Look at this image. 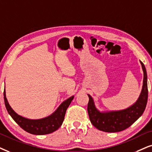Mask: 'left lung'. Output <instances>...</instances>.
<instances>
[{
	"instance_id": "8db88e82",
	"label": "left lung",
	"mask_w": 152,
	"mask_h": 152,
	"mask_svg": "<svg viewBox=\"0 0 152 152\" xmlns=\"http://www.w3.org/2000/svg\"><path fill=\"white\" fill-rule=\"evenodd\" d=\"M144 73L143 85L137 100L128 108L121 110L100 111L95 106L93 97L88 95V113L92 124L99 130L107 132L122 131L129 128L143 114L148 99L147 75L145 65L140 62Z\"/></svg>"
}]
</instances>
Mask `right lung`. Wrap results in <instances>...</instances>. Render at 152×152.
<instances>
[{
	"label": "right lung",
	"instance_id": "1",
	"mask_svg": "<svg viewBox=\"0 0 152 152\" xmlns=\"http://www.w3.org/2000/svg\"><path fill=\"white\" fill-rule=\"evenodd\" d=\"M3 95H4L5 107L8 114L10 115L13 120L25 131L37 135L52 133L62 126L64 121L66 109L74 97V96L73 95L69 98L64 100L59 105L58 108L48 116L39 119H30L17 114L12 109L6 98L5 88Z\"/></svg>",
	"mask_w": 152,
	"mask_h": 152
}]
</instances>
